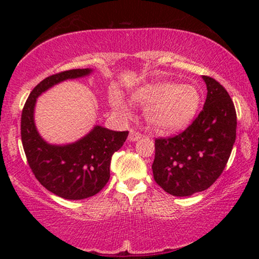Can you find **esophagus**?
I'll use <instances>...</instances> for the list:
<instances>
[{
	"label": "esophagus",
	"mask_w": 259,
	"mask_h": 259,
	"mask_svg": "<svg viewBox=\"0 0 259 259\" xmlns=\"http://www.w3.org/2000/svg\"><path fill=\"white\" fill-rule=\"evenodd\" d=\"M141 138V134L138 133V132H134V130H130V134H129V141H138V140Z\"/></svg>",
	"instance_id": "obj_1"
}]
</instances>
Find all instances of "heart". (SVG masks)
I'll list each match as a JSON object with an SVG mask.
<instances>
[{
	"label": "heart",
	"instance_id": "b5f03b06",
	"mask_svg": "<svg viewBox=\"0 0 259 259\" xmlns=\"http://www.w3.org/2000/svg\"><path fill=\"white\" fill-rule=\"evenodd\" d=\"M134 102L147 108L146 119L152 129L169 133L180 130L194 119L201 103L197 88L191 84L153 82L133 92ZM109 103L123 118L132 117V108L118 91H113Z\"/></svg>",
	"mask_w": 259,
	"mask_h": 259
}]
</instances>
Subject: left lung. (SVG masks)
Returning <instances> with one entry per match:
<instances>
[{"label": "left lung", "instance_id": "8db88e82", "mask_svg": "<svg viewBox=\"0 0 259 259\" xmlns=\"http://www.w3.org/2000/svg\"><path fill=\"white\" fill-rule=\"evenodd\" d=\"M198 117L173 138L154 141L153 178L168 194L186 197L207 190L221 177L236 139V111L228 91L210 76Z\"/></svg>", "mask_w": 259, "mask_h": 259}]
</instances>
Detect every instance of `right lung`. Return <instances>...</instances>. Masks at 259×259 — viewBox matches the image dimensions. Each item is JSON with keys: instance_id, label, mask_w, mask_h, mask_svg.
<instances>
[{"instance_id": "right-lung-1", "label": "right lung", "mask_w": 259, "mask_h": 259, "mask_svg": "<svg viewBox=\"0 0 259 259\" xmlns=\"http://www.w3.org/2000/svg\"><path fill=\"white\" fill-rule=\"evenodd\" d=\"M92 69H72L44 79L34 88L22 113L20 134L24 152L35 178L52 194L65 200H84L99 194L109 180L113 153L125 142L129 132L96 125L73 144L52 145L41 138L34 120L36 99L68 79L89 75Z\"/></svg>"}]
</instances>
